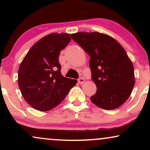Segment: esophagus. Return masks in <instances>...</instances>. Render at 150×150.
Here are the masks:
<instances>
[{
  "label": "esophagus",
  "instance_id": "obj_1",
  "mask_svg": "<svg viewBox=\"0 0 150 150\" xmlns=\"http://www.w3.org/2000/svg\"><path fill=\"white\" fill-rule=\"evenodd\" d=\"M77 82H78L79 84L82 85V84H83L84 82H85V79H84L83 77H80V78L77 80Z\"/></svg>",
  "mask_w": 150,
  "mask_h": 150
}]
</instances>
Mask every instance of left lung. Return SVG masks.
Wrapping results in <instances>:
<instances>
[{
  "label": "left lung",
  "instance_id": "1",
  "mask_svg": "<svg viewBox=\"0 0 150 150\" xmlns=\"http://www.w3.org/2000/svg\"><path fill=\"white\" fill-rule=\"evenodd\" d=\"M71 37L90 56L92 79L97 86L90 100L104 109L119 107L135 85L133 65L126 51L113 38L99 32H77Z\"/></svg>",
  "mask_w": 150,
  "mask_h": 150
}]
</instances>
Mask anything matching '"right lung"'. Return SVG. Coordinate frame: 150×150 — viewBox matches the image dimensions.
Masks as SVG:
<instances>
[{
    "instance_id": "obj_1",
    "label": "right lung",
    "mask_w": 150,
    "mask_h": 150,
    "mask_svg": "<svg viewBox=\"0 0 150 150\" xmlns=\"http://www.w3.org/2000/svg\"><path fill=\"white\" fill-rule=\"evenodd\" d=\"M69 34L45 36L29 50L18 70L22 97L34 109L46 111L58 106L77 80L64 77L58 61L60 52L70 42Z\"/></svg>"
}]
</instances>
